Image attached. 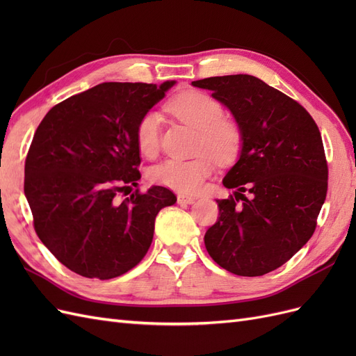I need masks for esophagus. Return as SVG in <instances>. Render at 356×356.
Masks as SVG:
<instances>
[{"instance_id": "1", "label": "esophagus", "mask_w": 356, "mask_h": 356, "mask_svg": "<svg viewBox=\"0 0 356 356\" xmlns=\"http://www.w3.org/2000/svg\"><path fill=\"white\" fill-rule=\"evenodd\" d=\"M196 202V197L187 196V195H178V203H184V204H191Z\"/></svg>"}]
</instances>
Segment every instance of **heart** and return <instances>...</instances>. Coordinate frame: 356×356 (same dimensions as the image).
Here are the masks:
<instances>
[{"label":"heart","instance_id":"b5f03b06","mask_svg":"<svg viewBox=\"0 0 356 356\" xmlns=\"http://www.w3.org/2000/svg\"><path fill=\"white\" fill-rule=\"evenodd\" d=\"M170 114L197 131L195 157L168 159L149 170V178L157 184L182 193L200 188L215 168L232 165L239 157L243 145V135L239 124L222 117V105L211 95L200 90H187L177 95L168 104ZM161 117L156 111L145 113L136 124L135 139L139 153L154 157L160 145Z\"/></svg>","mask_w":356,"mask_h":356}]
</instances>
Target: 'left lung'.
<instances>
[{
	"label": "left lung",
	"mask_w": 356,
	"mask_h": 356,
	"mask_svg": "<svg viewBox=\"0 0 356 356\" xmlns=\"http://www.w3.org/2000/svg\"><path fill=\"white\" fill-rule=\"evenodd\" d=\"M191 86L211 90L243 135L238 161L222 179L225 188H236L234 196L217 200L220 217L204 234V246L230 273L263 276L285 264L315 232L328 187L319 129L298 102L254 75Z\"/></svg>",
	"instance_id": "8db88e82"
}]
</instances>
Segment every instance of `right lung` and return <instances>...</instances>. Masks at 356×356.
<instances>
[{
    "mask_svg": "<svg viewBox=\"0 0 356 356\" xmlns=\"http://www.w3.org/2000/svg\"><path fill=\"white\" fill-rule=\"evenodd\" d=\"M175 83H102L53 106L37 127L25 196L40 241L74 273L113 279L131 270L153 242L159 211L177 202L160 186L117 199L141 178L139 118Z\"/></svg>",
    "mask_w": 356,
    "mask_h": 356,
    "instance_id": "obj_1",
    "label": "right lung"
}]
</instances>
